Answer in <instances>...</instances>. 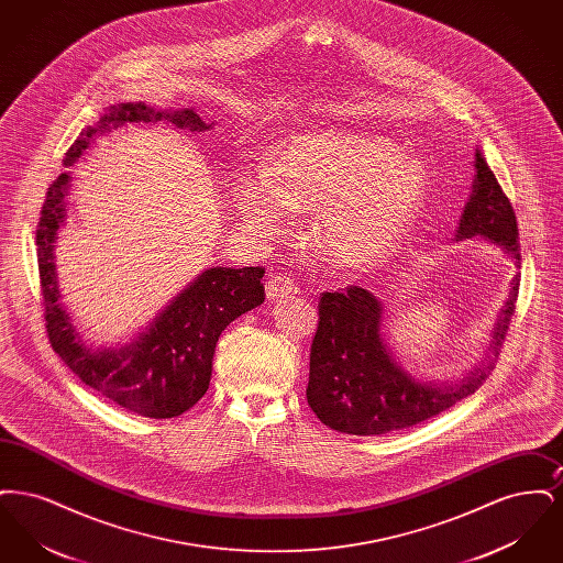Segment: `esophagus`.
I'll use <instances>...</instances> for the list:
<instances>
[{
    "instance_id": "esophagus-1",
    "label": "esophagus",
    "mask_w": 563,
    "mask_h": 563,
    "mask_svg": "<svg viewBox=\"0 0 563 563\" xmlns=\"http://www.w3.org/2000/svg\"><path fill=\"white\" fill-rule=\"evenodd\" d=\"M297 283H295L291 276H285V274H274L266 283V294L269 299H278V297H287V295L297 294Z\"/></svg>"
}]
</instances>
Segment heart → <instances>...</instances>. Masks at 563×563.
I'll return each mask as SVG.
<instances>
[{"instance_id": "1", "label": "heart", "mask_w": 563, "mask_h": 563, "mask_svg": "<svg viewBox=\"0 0 563 563\" xmlns=\"http://www.w3.org/2000/svg\"><path fill=\"white\" fill-rule=\"evenodd\" d=\"M427 196L424 166L377 136L319 133L289 141L268 173L234 189L242 223L283 234L297 207L321 209L319 241L333 262L361 268L388 257Z\"/></svg>"}]
</instances>
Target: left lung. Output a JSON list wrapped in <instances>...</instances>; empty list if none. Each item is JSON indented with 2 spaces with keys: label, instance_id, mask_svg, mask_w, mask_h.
Wrapping results in <instances>:
<instances>
[{
  "label": "left lung",
  "instance_id": "left-lung-1",
  "mask_svg": "<svg viewBox=\"0 0 563 563\" xmlns=\"http://www.w3.org/2000/svg\"><path fill=\"white\" fill-rule=\"evenodd\" d=\"M473 196L464 209L457 239L483 236L521 264L517 217L496 175L477 152ZM519 294V276L512 280L507 308L494 329L492 354L457 384H420L395 363L382 340V303L363 287L324 291L319 297V324L310 349L308 405L324 427L374 437L409 429L439 416L473 395L494 372L498 349L509 331Z\"/></svg>",
  "mask_w": 563,
  "mask_h": 563
}]
</instances>
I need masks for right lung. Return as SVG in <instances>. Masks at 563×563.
I'll return each instance as SVG.
<instances>
[{
	"instance_id": "right-lung-1",
	"label": "right lung",
	"mask_w": 563,
	"mask_h": 563,
	"mask_svg": "<svg viewBox=\"0 0 563 563\" xmlns=\"http://www.w3.org/2000/svg\"><path fill=\"white\" fill-rule=\"evenodd\" d=\"M166 120L181 131H207L200 115L191 109L158 111L143 103H122L106 111L97 126H88L65 154L74 164L99 131L124 122ZM69 175L54 179L42 205L35 232L40 289L44 301L46 335L63 363L86 386L109 401L145 416L175 418L200 401L211 382L214 346L221 331L251 308L264 303V272L257 268H211L202 272L184 294L177 295L152 327L129 346L120 350L86 349L78 340L69 314L58 303L54 274V239L63 221V198Z\"/></svg>"
}]
</instances>
